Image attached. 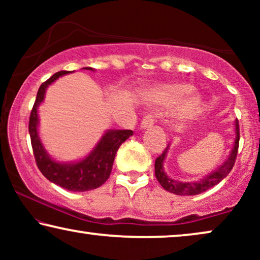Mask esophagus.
Instances as JSON below:
<instances>
[{"mask_svg":"<svg viewBox=\"0 0 260 260\" xmlns=\"http://www.w3.org/2000/svg\"><path fill=\"white\" fill-rule=\"evenodd\" d=\"M154 123H155V117L152 116V115H147L143 119H142L141 127H142V129H147V127H151L152 125H154Z\"/></svg>","mask_w":260,"mask_h":260,"instance_id":"34e87169","label":"esophagus"}]
</instances>
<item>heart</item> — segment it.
Segmentation results:
<instances>
[{
	"label": "heart",
	"instance_id": "b5f03b06",
	"mask_svg": "<svg viewBox=\"0 0 260 260\" xmlns=\"http://www.w3.org/2000/svg\"><path fill=\"white\" fill-rule=\"evenodd\" d=\"M193 86L188 84H175L170 85V86L163 87L162 90L158 91L159 97H161L163 101L167 103H179L187 97L188 94H190L193 92ZM199 101L198 97H193L187 104L186 108V113H194L198 110L199 106Z\"/></svg>",
	"mask_w": 260,
	"mask_h": 260
}]
</instances>
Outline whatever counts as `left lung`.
<instances>
[{
	"label": "left lung",
	"mask_w": 260,
	"mask_h": 260,
	"mask_svg": "<svg viewBox=\"0 0 260 260\" xmlns=\"http://www.w3.org/2000/svg\"><path fill=\"white\" fill-rule=\"evenodd\" d=\"M239 123L236 120V138H234V145L232 151L229 156V158L220 166L218 169L209 174V175L205 176L204 179H200V181L197 182H182V181L173 180L165 173V168H163V163H165L167 152H168V147L165 149V151L156 158L155 161V175L156 179L159 182V184L165 188L167 191L176 194V195H198L204 191L208 190L209 188L214 187L218 184L220 181H222L225 177L229 175L231 170H232L234 163H236V158L238 155V148H239Z\"/></svg>",
	"instance_id": "8db88e82"
}]
</instances>
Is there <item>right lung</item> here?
Wrapping results in <instances>:
<instances>
[{
	"mask_svg": "<svg viewBox=\"0 0 260 260\" xmlns=\"http://www.w3.org/2000/svg\"><path fill=\"white\" fill-rule=\"evenodd\" d=\"M84 69L94 71L91 67H84ZM67 73H70L69 71L56 72L39 87L37 99L30 112L28 130H29L35 162L42 175L51 182L70 191H87L95 189L105 183L111 174L117 150L123 142L133 136L134 133L133 130H108L93 150L86 157L78 162L61 163L51 158V156L45 150L38 134V108L44 102L46 88L48 87V85Z\"/></svg>",
	"mask_w": 260,
	"mask_h": 260,
	"instance_id": "1",
	"label": "right lung"
}]
</instances>
